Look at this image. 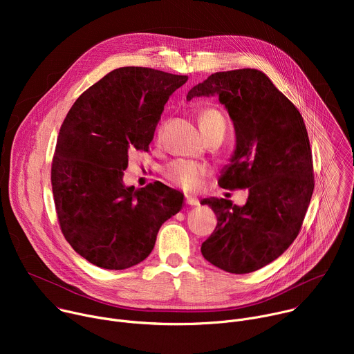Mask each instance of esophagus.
Segmentation results:
<instances>
[{"instance_id":"1","label":"esophagus","mask_w":354,"mask_h":354,"mask_svg":"<svg viewBox=\"0 0 354 354\" xmlns=\"http://www.w3.org/2000/svg\"><path fill=\"white\" fill-rule=\"evenodd\" d=\"M185 201H186L187 206H198V200L196 197H193V196H186Z\"/></svg>"}]
</instances>
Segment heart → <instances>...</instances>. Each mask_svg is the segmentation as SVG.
Returning <instances> with one entry per match:
<instances>
[{
    "label": "heart",
    "instance_id": "b5f03b06",
    "mask_svg": "<svg viewBox=\"0 0 354 354\" xmlns=\"http://www.w3.org/2000/svg\"><path fill=\"white\" fill-rule=\"evenodd\" d=\"M198 126L203 136L209 131H213L220 127H225L224 118L216 109H206L198 116ZM207 175V169L197 162L187 160H176L169 162L164 168L165 179L182 190L194 192L197 190Z\"/></svg>",
    "mask_w": 354,
    "mask_h": 354
}]
</instances>
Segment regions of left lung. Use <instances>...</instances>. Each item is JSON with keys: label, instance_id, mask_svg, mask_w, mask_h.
Listing matches in <instances>:
<instances>
[{"label": "left lung", "instance_id": "1", "mask_svg": "<svg viewBox=\"0 0 354 354\" xmlns=\"http://www.w3.org/2000/svg\"><path fill=\"white\" fill-rule=\"evenodd\" d=\"M213 95L225 106L236 137L218 185L249 194L243 206L227 198L203 200L217 225L201 243V255L225 272L243 274L277 259L297 238L314 192L313 153L301 113L265 73H214L186 99Z\"/></svg>", "mask_w": 354, "mask_h": 354}]
</instances>
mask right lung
<instances>
[{"label":"right lung","instance_id":"right-lung-1","mask_svg":"<svg viewBox=\"0 0 354 354\" xmlns=\"http://www.w3.org/2000/svg\"><path fill=\"white\" fill-rule=\"evenodd\" d=\"M187 81L147 67H122L89 86L67 113L52 162L62 232L89 263L123 270L153 250L161 225L183 203L161 182L124 186L133 149L148 151L169 96Z\"/></svg>","mask_w":354,"mask_h":354}]
</instances>
